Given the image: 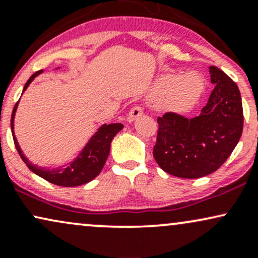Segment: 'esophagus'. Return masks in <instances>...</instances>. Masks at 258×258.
Returning <instances> with one entry per match:
<instances>
[{"mask_svg": "<svg viewBox=\"0 0 258 258\" xmlns=\"http://www.w3.org/2000/svg\"><path fill=\"white\" fill-rule=\"evenodd\" d=\"M142 114H143V109H142V106L136 105V106H133V108L131 109V111L128 112V116H127V119H128V121H135L136 119H138Z\"/></svg>", "mask_w": 258, "mask_h": 258, "instance_id": "obj_1", "label": "esophagus"}]
</instances>
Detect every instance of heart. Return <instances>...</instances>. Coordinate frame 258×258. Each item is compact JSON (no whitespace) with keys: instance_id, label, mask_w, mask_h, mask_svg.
Listing matches in <instances>:
<instances>
[{"instance_id":"heart-1","label":"heart","mask_w":258,"mask_h":258,"mask_svg":"<svg viewBox=\"0 0 258 258\" xmlns=\"http://www.w3.org/2000/svg\"><path fill=\"white\" fill-rule=\"evenodd\" d=\"M204 91V81L195 72L183 75L170 74L160 78L153 88V97L165 100V104L173 111H185L200 98Z\"/></svg>"}]
</instances>
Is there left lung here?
<instances>
[{
    "label": "left lung",
    "mask_w": 258,
    "mask_h": 258,
    "mask_svg": "<svg viewBox=\"0 0 258 258\" xmlns=\"http://www.w3.org/2000/svg\"><path fill=\"white\" fill-rule=\"evenodd\" d=\"M215 85L199 116L176 112L158 117L153 155L165 172L179 178H200L218 170L241 137L244 114L240 91L226 73L210 67Z\"/></svg>",
    "instance_id": "left-lung-1"
}]
</instances>
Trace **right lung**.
<instances>
[{
	"label": "right lung",
	"instance_id": "obj_1",
	"mask_svg": "<svg viewBox=\"0 0 258 258\" xmlns=\"http://www.w3.org/2000/svg\"><path fill=\"white\" fill-rule=\"evenodd\" d=\"M41 73H42V70L31 75V78L25 84L23 92L29 87L32 80L36 78L37 75H40ZM18 103H19V100L14 105L11 119V128L12 135H13L14 146H16L20 158H22L23 161L26 164V166L30 168L32 172L36 173L41 178L46 179L47 182L53 183V184L59 186H78L86 184V183L91 182L92 179L96 178L100 173L102 168L104 167L106 159H108L109 153H110V144L112 138L116 136L117 132H120L123 128L122 123H110V125L104 123V125L99 127L98 131L92 136L88 143L82 149V152L78 155V158L70 162V164L61 167L52 168V170L46 167H38L36 165H32L31 162H29V160L25 158L22 149H20L16 136H14V116H16Z\"/></svg>",
	"mask_w": 258,
	"mask_h": 258
}]
</instances>
